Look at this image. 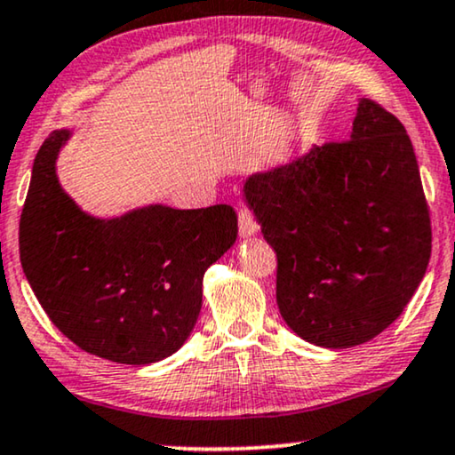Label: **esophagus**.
<instances>
[{
    "instance_id": "esophagus-1",
    "label": "esophagus",
    "mask_w": 455,
    "mask_h": 455,
    "mask_svg": "<svg viewBox=\"0 0 455 455\" xmlns=\"http://www.w3.org/2000/svg\"><path fill=\"white\" fill-rule=\"evenodd\" d=\"M253 233H258L256 218L245 205H239V235L241 237H251Z\"/></svg>"
}]
</instances>
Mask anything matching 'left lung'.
<instances>
[{
	"label": "left lung",
	"instance_id": "8db88e82",
	"mask_svg": "<svg viewBox=\"0 0 455 455\" xmlns=\"http://www.w3.org/2000/svg\"><path fill=\"white\" fill-rule=\"evenodd\" d=\"M245 202L276 251L289 329L329 349L395 323L431 259V216L403 124L362 97L347 141L251 174Z\"/></svg>",
	"mask_w": 455,
	"mask_h": 455
}]
</instances>
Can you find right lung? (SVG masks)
Masks as SVG:
<instances>
[{
    "mask_svg": "<svg viewBox=\"0 0 455 455\" xmlns=\"http://www.w3.org/2000/svg\"><path fill=\"white\" fill-rule=\"evenodd\" d=\"M70 131L37 151L20 216V262L60 332L87 354L151 364L187 341L202 310L204 272L231 250L237 214L218 204H156L101 220L60 187L56 160Z\"/></svg>",
    "mask_w": 455,
    "mask_h": 455,
    "instance_id": "right-lung-1",
    "label": "right lung"
}]
</instances>
